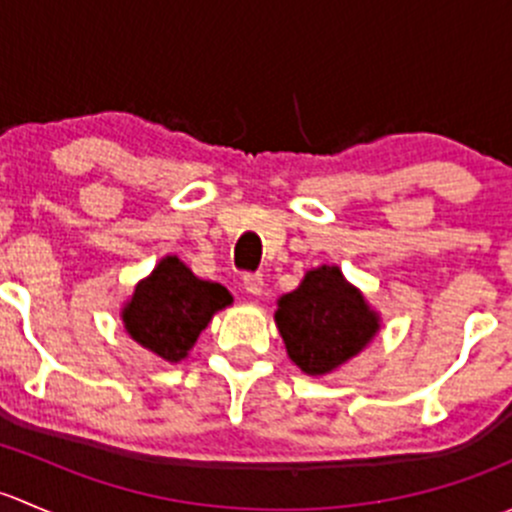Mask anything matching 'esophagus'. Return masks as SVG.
Returning a JSON list of instances; mask_svg holds the SVG:
<instances>
[{"label": "esophagus", "instance_id": "obj_1", "mask_svg": "<svg viewBox=\"0 0 512 512\" xmlns=\"http://www.w3.org/2000/svg\"><path fill=\"white\" fill-rule=\"evenodd\" d=\"M262 285H265V282H262L260 272H245V275H242V287L250 294H262Z\"/></svg>", "mask_w": 512, "mask_h": 512}]
</instances>
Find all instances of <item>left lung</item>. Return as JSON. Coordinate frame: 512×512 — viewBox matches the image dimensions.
<instances>
[{
    "label": "left lung",
    "instance_id": "obj_1",
    "mask_svg": "<svg viewBox=\"0 0 512 512\" xmlns=\"http://www.w3.org/2000/svg\"><path fill=\"white\" fill-rule=\"evenodd\" d=\"M289 359L304 374H329L369 344L379 319L339 267L307 272L275 314Z\"/></svg>",
    "mask_w": 512,
    "mask_h": 512
}]
</instances>
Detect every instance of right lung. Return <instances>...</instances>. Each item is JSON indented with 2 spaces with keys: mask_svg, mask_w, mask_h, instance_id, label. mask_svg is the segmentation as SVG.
<instances>
[{
  "mask_svg": "<svg viewBox=\"0 0 512 512\" xmlns=\"http://www.w3.org/2000/svg\"><path fill=\"white\" fill-rule=\"evenodd\" d=\"M232 302L218 282L198 280L178 257H165L123 309L128 334L165 361L190 352L213 314Z\"/></svg>",
  "mask_w": 512,
  "mask_h": 512,
  "instance_id": "obj_1",
  "label": "right lung"
}]
</instances>
